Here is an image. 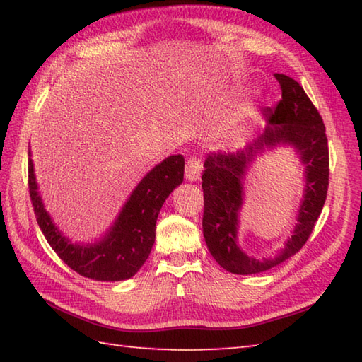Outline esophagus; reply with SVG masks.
I'll use <instances>...</instances> for the list:
<instances>
[{
  "mask_svg": "<svg viewBox=\"0 0 362 362\" xmlns=\"http://www.w3.org/2000/svg\"><path fill=\"white\" fill-rule=\"evenodd\" d=\"M202 173V163L196 158H189L185 166V177L188 182H196Z\"/></svg>",
  "mask_w": 362,
  "mask_h": 362,
  "instance_id": "esophagus-1",
  "label": "esophagus"
}]
</instances>
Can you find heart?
Here are the masks:
<instances>
[{"instance_id": "1", "label": "heart", "mask_w": 362, "mask_h": 362, "mask_svg": "<svg viewBox=\"0 0 362 362\" xmlns=\"http://www.w3.org/2000/svg\"><path fill=\"white\" fill-rule=\"evenodd\" d=\"M249 134V122L245 115L228 118L218 130V138L226 146H240L245 141Z\"/></svg>"}]
</instances>
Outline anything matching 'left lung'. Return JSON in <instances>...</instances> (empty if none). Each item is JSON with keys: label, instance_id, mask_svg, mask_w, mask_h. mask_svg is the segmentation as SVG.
Listing matches in <instances>:
<instances>
[{"label": "left lung", "instance_id": "obj_1", "mask_svg": "<svg viewBox=\"0 0 362 362\" xmlns=\"http://www.w3.org/2000/svg\"><path fill=\"white\" fill-rule=\"evenodd\" d=\"M275 78L281 87V99L275 110L267 109L264 134L236 153L213 152L204 163L202 228L206 247L221 267L238 275L269 271L296 255L311 235L327 199L329 171L324 121L298 82L284 74ZM279 147H291L304 166V194L296 226L284 247L275 257L257 260L237 243L243 183L256 160Z\"/></svg>", "mask_w": 362, "mask_h": 362}]
</instances>
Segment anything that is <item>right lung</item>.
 Masks as SVG:
<instances>
[{
    "label": "right lung",
    "mask_w": 362,
    "mask_h": 362,
    "mask_svg": "<svg viewBox=\"0 0 362 362\" xmlns=\"http://www.w3.org/2000/svg\"><path fill=\"white\" fill-rule=\"evenodd\" d=\"M30 157L33 152L29 148V194L35 218L46 241L65 264L98 281L127 280L140 271L156 241V224L161 206L183 182V156H169L153 166L132 189L112 226L90 243L70 240L46 211Z\"/></svg>",
    "instance_id": "right-lung-1"
}]
</instances>
